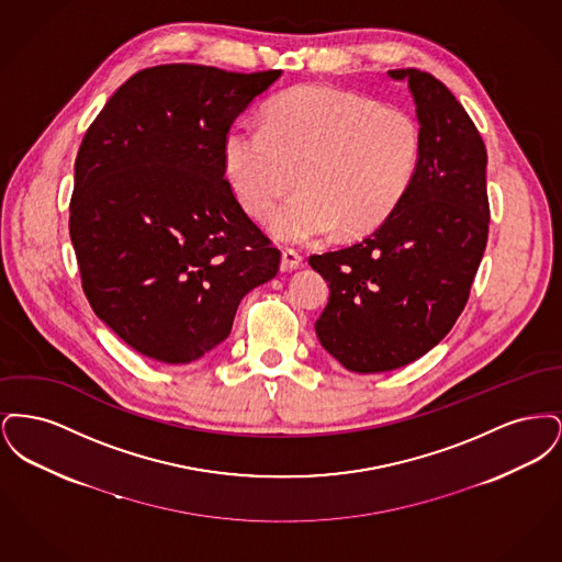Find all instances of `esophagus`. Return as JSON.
<instances>
[{
    "label": "esophagus",
    "mask_w": 562,
    "mask_h": 562,
    "mask_svg": "<svg viewBox=\"0 0 562 562\" xmlns=\"http://www.w3.org/2000/svg\"><path fill=\"white\" fill-rule=\"evenodd\" d=\"M301 263H303V257L296 250H293V248L282 250V271L301 268Z\"/></svg>",
    "instance_id": "34e87169"
}]
</instances>
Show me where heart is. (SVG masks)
I'll list each match as a JSON object with an SVG mask.
<instances>
[{
	"label": "heart",
	"instance_id": "obj_1",
	"mask_svg": "<svg viewBox=\"0 0 562 562\" xmlns=\"http://www.w3.org/2000/svg\"><path fill=\"white\" fill-rule=\"evenodd\" d=\"M422 158L417 120L371 97L305 83L280 94L268 124L238 122L223 143L225 175L252 218L301 188L271 216L276 238L318 240L383 225L406 198Z\"/></svg>",
	"mask_w": 562,
	"mask_h": 562
}]
</instances>
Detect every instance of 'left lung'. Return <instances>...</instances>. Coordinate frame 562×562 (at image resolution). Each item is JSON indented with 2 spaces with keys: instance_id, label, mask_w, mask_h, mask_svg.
Instances as JSON below:
<instances>
[{
  "instance_id": "8db88e82",
  "label": "left lung",
  "mask_w": 562,
  "mask_h": 562,
  "mask_svg": "<svg viewBox=\"0 0 562 562\" xmlns=\"http://www.w3.org/2000/svg\"><path fill=\"white\" fill-rule=\"evenodd\" d=\"M387 74L408 81L422 124L413 186L369 238L310 257L330 286L318 339L353 373L401 369L440 344L468 303L488 238L486 147L474 122L431 74Z\"/></svg>"
}]
</instances>
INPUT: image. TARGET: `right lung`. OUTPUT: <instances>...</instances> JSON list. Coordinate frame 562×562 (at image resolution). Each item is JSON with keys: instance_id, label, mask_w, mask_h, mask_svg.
<instances>
[{"instance_id": "add662e5", "label": "right lung", "mask_w": 562, "mask_h": 562, "mask_svg": "<svg viewBox=\"0 0 562 562\" xmlns=\"http://www.w3.org/2000/svg\"><path fill=\"white\" fill-rule=\"evenodd\" d=\"M206 65L147 67L83 134L69 202L81 289L138 353L188 364L232 330L241 296L280 250L225 179L234 120L280 78Z\"/></svg>"}]
</instances>
